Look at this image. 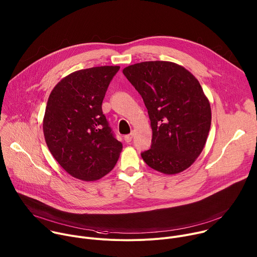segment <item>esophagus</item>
I'll return each mask as SVG.
<instances>
[{
  "instance_id": "esophagus-1",
  "label": "esophagus",
  "mask_w": 257,
  "mask_h": 257,
  "mask_svg": "<svg viewBox=\"0 0 257 257\" xmlns=\"http://www.w3.org/2000/svg\"><path fill=\"white\" fill-rule=\"evenodd\" d=\"M132 138H133V133L128 134V135H125V136H124V139H125V141H126V142H130V141L132 140Z\"/></svg>"
}]
</instances>
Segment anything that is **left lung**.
I'll list each match as a JSON object with an SVG mask.
<instances>
[{"label":"left lung","instance_id":"8db88e82","mask_svg":"<svg viewBox=\"0 0 257 257\" xmlns=\"http://www.w3.org/2000/svg\"><path fill=\"white\" fill-rule=\"evenodd\" d=\"M123 73L151 120L152 145L141 153L143 161L169 175L189 168L204 148L211 123L210 104L198 80L184 67L166 61L134 64Z\"/></svg>","mask_w":257,"mask_h":257}]
</instances>
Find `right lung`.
<instances>
[{
  "mask_svg": "<svg viewBox=\"0 0 257 257\" xmlns=\"http://www.w3.org/2000/svg\"><path fill=\"white\" fill-rule=\"evenodd\" d=\"M119 66L71 73L52 90L44 118L48 148L71 176L95 181L111 172L122 152L101 103Z\"/></svg>",
  "mask_w": 257,
  "mask_h": 257,
  "instance_id": "1",
  "label": "right lung"
}]
</instances>
